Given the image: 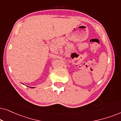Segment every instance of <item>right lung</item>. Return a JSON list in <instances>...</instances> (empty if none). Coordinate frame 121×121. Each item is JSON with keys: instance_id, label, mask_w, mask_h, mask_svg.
Instances as JSON below:
<instances>
[{"instance_id": "right-lung-1", "label": "right lung", "mask_w": 121, "mask_h": 121, "mask_svg": "<svg viewBox=\"0 0 121 121\" xmlns=\"http://www.w3.org/2000/svg\"><path fill=\"white\" fill-rule=\"evenodd\" d=\"M31 88H33V87H31Z\"/></svg>"}]
</instances>
